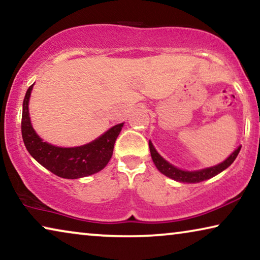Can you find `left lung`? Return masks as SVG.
<instances>
[{
    "instance_id": "left-lung-1",
    "label": "left lung",
    "mask_w": 260,
    "mask_h": 260,
    "mask_svg": "<svg viewBox=\"0 0 260 260\" xmlns=\"http://www.w3.org/2000/svg\"><path fill=\"white\" fill-rule=\"evenodd\" d=\"M242 146H238L236 149H235L232 154H230L228 157H226L223 162H221L216 166L205 168V169H199V170H183V169H179L175 167L174 164L168 162L166 158H163L162 156L158 154V151L155 149L154 145L149 140V149H150V155L152 158V162H154L155 167L157 168V170L163 174L164 176L169 177V178L176 180V182L179 183H187V184H196L204 182V180L211 179L214 176L221 174L222 171H224L226 168L232 166L233 162L236 159L238 152L241 150Z\"/></svg>"
}]
</instances>
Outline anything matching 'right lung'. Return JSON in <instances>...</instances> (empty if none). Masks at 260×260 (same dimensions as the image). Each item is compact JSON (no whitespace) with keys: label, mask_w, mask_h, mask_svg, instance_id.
Here are the masks:
<instances>
[{"label":"right lung","mask_w":260,"mask_h":260,"mask_svg":"<svg viewBox=\"0 0 260 260\" xmlns=\"http://www.w3.org/2000/svg\"><path fill=\"white\" fill-rule=\"evenodd\" d=\"M35 83L27 89L23 101L22 137L27 151L37 162L56 176L77 179L97 174L112 157L115 140L123 127L117 123L91 142L77 147H59L44 141L32 126L28 102Z\"/></svg>","instance_id":"right-lung-1"}]
</instances>
